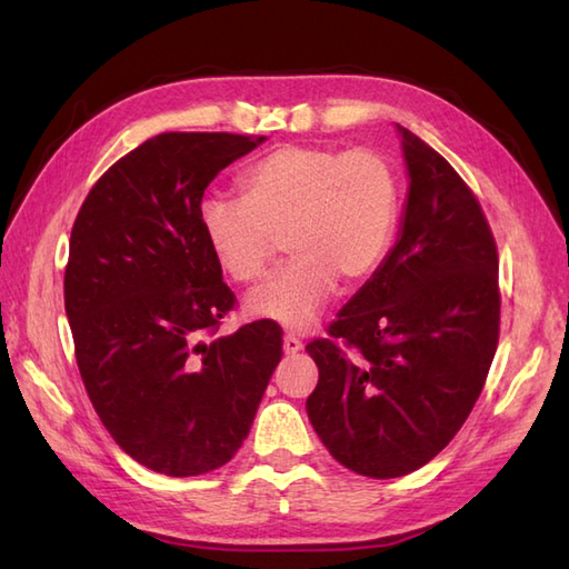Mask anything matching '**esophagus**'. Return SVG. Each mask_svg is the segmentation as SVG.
Returning a JSON list of instances; mask_svg holds the SVG:
<instances>
[{
    "mask_svg": "<svg viewBox=\"0 0 569 569\" xmlns=\"http://www.w3.org/2000/svg\"><path fill=\"white\" fill-rule=\"evenodd\" d=\"M300 349H303V342L298 340L296 335H286L283 337V352L288 355V357H293V355H298Z\"/></svg>",
    "mask_w": 569,
    "mask_h": 569,
    "instance_id": "obj_1",
    "label": "esophagus"
}]
</instances>
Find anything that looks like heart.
Masks as SVG:
<instances>
[{
	"instance_id": "b5f03b06",
	"label": "heart",
	"mask_w": 569,
	"mask_h": 569,
	"mask_svg": "<svg viewBox=\"0 0 569 569\" xmlns=\"http://www.w3.org/2000/svg\"><path fill=\"white\" fill-rule=\"evenodd\" d=\"M241 200L200 202V229L214 261L237 283L263 276L281 237L291 257L244 300L247 316L303 332L337 281L355 286L377 269L398 220V178L373 149L288 143L239 178Z\"/></svg>"
}]
</instances>
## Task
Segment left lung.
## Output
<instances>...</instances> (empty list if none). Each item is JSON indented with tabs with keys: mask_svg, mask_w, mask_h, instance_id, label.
I'll list each match as a JSON object with an SVG mask.
<instances>
[{
	"mask_svg": "<svg viewBox=\"0 0 569 569\" xmlns=\"http://www.w3.org/2000/svg\"><path fill=\"white\" fill-rule=\"evenodd\" d=\"M408 192L393 249L306 352L308 418L330 455L393 479L445 450L475 408L499 342V257L477 198L442 156L396 124ZM342 339L358 355L347 358Z\"/></svg>",
	"mask_w": 569,
	"mask_h": 569,
	"instance_id": "obj_1",
	"label": "left lung"
}]
</instances>
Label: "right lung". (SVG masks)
I'll return each mask as SVG.
<instances>
[{"label": "right lung", "mask_w": 569, "mask_h": 569, "mask_svg": "<svg viewBox=\"0 0 569 569\" xmlns=\"http://www.w3.org/2000/svg\"><path fill=\"white\" fill-rule=\"evenodd\" d=\"M266 137L168 131L119 159L70 232L66 316L84 389L114 442L147 469L196 477L249 435L281 328L204 340L234 308L200 229L214 176Z\"/></svg>", "instance_id": "add662e5"}]
</instances>
